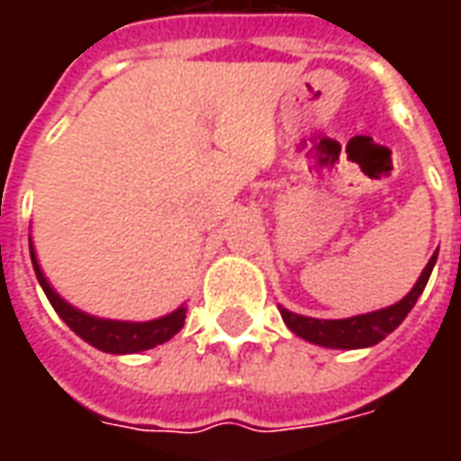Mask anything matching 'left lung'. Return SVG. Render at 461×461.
<instances>
[{
    "label": "left lung",
    "mask_w": 461,
    "mask_h": 461,
    "mask_svg": "<svg viewBox=\"0 0 461 461\" xmlns=\"http://www.w3.org/2000/svg\"><path fill=\"white\" fill-rule=\"evenodd\" d=\"M435 261L437 251L429 257L420 279L415 281V286L410 289L405 299H400L387 309L370 311V313H360V316H350V319H311V316H301V313L279 306L281 319L289 326L291 333H296L299 339L309 340L313 346L340 348V350L375 346L407 319V313L412 311L420 294L425 291L427 279L435 269Z\"/></svg>",
    "instance_id": "1"
}]
</instances>
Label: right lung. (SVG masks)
<instances>
[{
	"label": "right lung",
	"instance_id": "right-lung-1",
	"mask_svg": "<svg viewBox=\"0 0 461 461\" xmlns=\"http://www.w3.org/2000/svg\"><path fill=\"white\" fill-rule=\"evenodd\" d=\"M29 254H32V264H34L36 279L44 289L46 299L54 306V311L61 316L68 329L74 330L78 339H84L86 343H91L104 353H115V356H125V353H140V350H150V348L160 346L165 340H170L177 330L185 326V313L187 306L182 303L180 309H175L167 316L152 321H113V319H98L91 316L86 311L76 309L68 301L61 299L54 291V286L49 284L44 276V271L39 267L36 259L34 241L29 234Z\"/></svg>",
	"mask_w": 461,
	"mask_h": 461
}]
</instances>
